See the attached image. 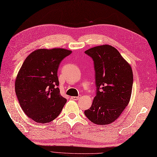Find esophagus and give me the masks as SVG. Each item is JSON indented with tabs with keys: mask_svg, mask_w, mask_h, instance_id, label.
<instances>
[{
	"mask_svg": "<svg viewBox=\"0 0 157 157\" xmlns=\"http://www.w3.org/2000/svg\"><path fill=\"white\" fill-rule=\"evenodd\" d=\"M80 98V96H72L71 98L73 99V100H78V99H79Z\"/></svg>",
	"mask_w": 157,
	"mask_h": 157,
	"instance_id": "esophagus-1",
	"label": "esophagus"
}]
</instances>
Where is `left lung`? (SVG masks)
<instances>
[{"instance_id":"obj_1","label":"left lung","mask_w":157,"mask_h":157,"mask_svg":"<svg viewBox=\"0 0 157 157\" xmlns=\"http://www.w3.org/2000/svg\"><path fill=\"white\" fill-rule=\"evenodd\" d=\"M85 54L93 59L97 90L92 106L84 114L96 124H111L129 103L133 85L132 67L111 45L95 46Z\"/></svg>"}]
</instances>
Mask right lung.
Masks as SVG:
<instances>
[{"label": "right lung", "mask_w": 157, "mask_h": 157, "mask_svg": "<svg viewBox=\"0 0 157 157\" xmlns=\"http://www.w3.org/2000/svg\"><path fill=\"white\" fill-rule=\"evenodd\" d=\"M72 51L63 48L35 50L19 71L15 90L23 111L38 123H48L58 117L67 102L61 96L58 77L59 63Z\"/></svg>", "instance_id": "right-lung-1"}]
</instances>
